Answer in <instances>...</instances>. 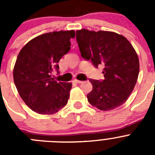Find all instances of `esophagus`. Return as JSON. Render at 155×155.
<instances>
[{
  "instance_id": "34e87169",
  "label": "esophagus",
  "mask_w": 155,
  "mask_h": 155,
  "mask_svg": "<svg viewBox=\"0 0 155 155\" xmlns=\"http://www.w3.org/2000/svg\"><path fill=\"white\" fill-rule=\"evenodd\" d=\"M73 81L74 82V83H77V84H81V83H83L82 81H78V80H74Z\"/></svg>"
}]
</instances>
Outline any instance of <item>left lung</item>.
Returning <instances> with one entry per match:
<instances>
[{
  "mask_svg": "<svg viewBox=\"0 0 155 155\" xmlns=\"http://www.w3.org/2000/svg\"><path fill=\"white\" fill-rule=\"evenodd\" d=\"M83 58L95 68L103 66L104 80L90 79L93 88L87 94L91 105L102 111L120 107L128 99L139 74V59L134 48L124 35L109 31H76Z\"/></svg>",
  "mask_w": 155,
  "mask_h": 155,
  "instance_id": "8db88e82",
  "label": "left lung"
}]
</instances>
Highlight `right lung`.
Segmentation results:
<instances>
[{
	"instance_id": "right-lung-1",
	"label": "right lung",
	"mask_w": 155,
	"mask_h": 155,
	"mask_svg": "<svg viewBox=\"0 0 155 155\" xmlns=\"http://www.w3.org/2000/svg\"><path fill=\"white\" fill-rule=\"evenodd\" d=\"M75 31H53L35 37L19 52L13 78L18 94L28 107L42 115L57 113L68 102L72 83L51 78L60 61L71 49Z\"/></svg>"
}]
</instances>
